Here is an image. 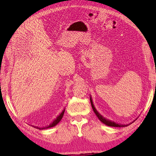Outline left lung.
Returning a JSON list of instances; mask_svg holds the SVG:
<instances>
[{"label":"left lung","mask_w":156,"mask_h":156,"mask_svg":"<svg viewBox=\"0 0 156 156\" xmlns=\"http://www.w3.org/2000/svg\"><path fill=\"white\" fill-rule=\"evenodd\" d=\"M90 103H91V105H92V109H93L94 112H95L96 115L97 116V117L99 119V120H100L102 122H103V123L105 124L106 125L109 126V127H127V126H128L129 125H130V123H129V124H126V125L119 124V123H117V122H115L114 121H112L111 120H108V119H106L105 117H103V116H102L100 113H99V112L97 111V109H96V108L94 107V106L93 101H92V99L91 97H90ZM132 122H131V123H132Z\"/></svg>","instance_id":"left-lung-1"}]
</instances>
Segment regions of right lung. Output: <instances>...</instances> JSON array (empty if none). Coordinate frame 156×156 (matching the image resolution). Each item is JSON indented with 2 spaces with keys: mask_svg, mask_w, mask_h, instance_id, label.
<instances>
[{
  "mask_svg": "<svg viewBox=\"0 0 156 156\" xmlns=\"http://www.w3.org/2000/svg\"><path fill=\"white\" fill-rule=\"evenodd\" d=\"M64 112H65V108L64 109V110L62 111V112H61L60 114H59L57 117H56V119H55L54 121H53V122H51V123L49 124V125L46 126V127H35V126H34V127L37 128V129H48V128H51L52 127H54V126H55L56 125H57L58 122L62 120V119L63 117V116H64Z\"/></svg>",
  "mask_w": 156,
  "mask_h": 156,
  "instance_id": "right-lung-1",
  "label": "right lung"
}]
</instances>
